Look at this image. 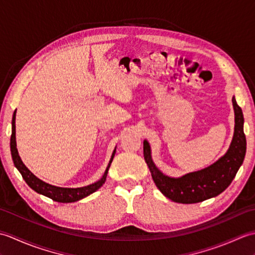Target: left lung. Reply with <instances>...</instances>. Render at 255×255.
<instances>
[{
  "instance_id": "left-lung-1",
  "label": "left lung",
  "mask_w": 255,
  "mask_h": 255,
  "mask_svg": "<svg viewBox=\"0 0 255 255\" xmlns=\"http://www.w3.org/2000/svg\"><path fill=\"white\" fill-rule=\"evenodd\" d=\"M235 111V132L227 152L202 170L189 172L180 177H172L155 166L151 155V147L143 140V155L153 182L165 197L175 203L195 204L218 196L228 187L243 163L247 151V140L243 131L242 110L232 97Z\"/></svg>"
}]
</instances>
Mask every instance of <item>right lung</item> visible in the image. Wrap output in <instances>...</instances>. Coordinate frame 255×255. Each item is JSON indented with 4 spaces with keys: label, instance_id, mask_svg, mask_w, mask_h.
<instances>
[{
    "label": "right lung",
    "instance_id": "obj_1",
    "mask_svg": "<svg viewBox=\"0 0 255 255\" xmlns=\"http://www.w3.org/2000/svg\"><path fill=\"white\" fill-rule=\"evenodd\" d=\"M15 118H16V111L13 114V118H12V134H10V154H12V159L14 162V165L16 166V169L19 171V173L23 176L25 182L28 184V186L30 188L34 189L35 192L38 194L44 195V196H47L51 198L55 202L59 203H74L78 202V200L82 199L89 195L93 194L96 192L97 189L103 186V184L106 181V176L108 170H110V166L112 161L114 159V155L116 153V147L114 149L111 160L108 162V165L106 167V170L104 172V174L101 177V180H99L95 183H92L88 186H83V187H77V188H71V187H59L51 185L49 183H46L44 181H41L40 178H38L35 174L29 171L28 167H27L23 161H21L20 156L18 154L17 148H16V130H15Z\"/></svg>",
    "mask_w": 255,
    "mask_h": 255
}]
</instances>
